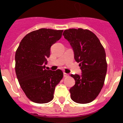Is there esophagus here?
Instances as JSON below:
<instances>
[{"label": "esophagus", "mask_w": 123, "mask_h": 123, "mask_svg": "<svg viewBox=\"0 0 123 123\" xmlns=\"http://www.w3.org/2000/svg\"><path fill=\"white\" fill-rule=\"evenodd\" d=\"M68 76H69V75H68V74L66 73H65V72L63 73V76L65 77V78H66V77H68Z\"/></svg>", "instance_id": "34e87169"}]
</instances>
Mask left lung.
Returning <instances> with one entry per match:
<instances>
[{"mask_svg":"<svg viewBox=\"0 0 123 123\" xmlns=\"http://www.w3.org/2000/svg\"><path fill=\"white\" fill-rule=\"evenodd\" d=\"M63 36L70 43L82 71L81 76L71 74L75 80L69 89L71 99L78 104L90 103L104 86L107 71L105 49L95 34L88 29H66Z\"/></svg>","mask_w":123,"mask_h":123,"instance_id":"left-lung-1","label":"left lung"}]
</instances>
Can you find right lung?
<instances>
[{"label": "right lung", "mask_w": 123, "mask_h": 123, "mask_svg": "<svg viewBox=\"0 0 123 123\" xmlns=\"http://www.w3.org/2000/svg\"><path fill=\"white\" fill-rule=\"evenodd\" d=\"M63 30L42 28L32 31L21 40L15 53V72L26 97L37 104L54 98L55 88L63 77L61 69H45L50 47L62 35Z\"/></svg>", "instance_id": "add662e5"}]
</instances>
